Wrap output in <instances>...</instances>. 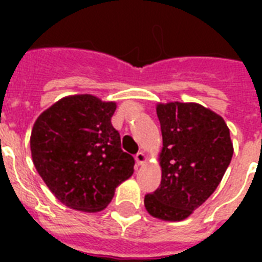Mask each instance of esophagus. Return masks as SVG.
<instances>
[{
	"label": "esophagus",
	"instance_id": "34e87169",
	"mask_svg": "<svg viewBox=\"0 0 262 262\" xmlns=\"http://www.w3.org/2000/svg\"><path fill=\"white\" fill-rule=\"evenodd\" d=\"M135 159H136V163L139 164V166H141V164H144L145 162H147V155H145L144 152H139V154L135 156Z\"/></svg>",
	"mask_w": 262,
	"mask_h": 262
}]
</instances>
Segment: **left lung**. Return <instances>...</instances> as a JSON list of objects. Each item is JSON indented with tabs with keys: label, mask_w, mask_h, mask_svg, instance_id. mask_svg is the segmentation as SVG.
Listing matches in <instances>:
<instances>
[{
	"label": "left lung",
	"mask_w": 262,
	"mask_h": 262,
	"mask_svg": "<svg viewBox=\"0 0 262 262\" xmlns=\"http://www.w3.org/2000/svg\"><path fill=\"white\" fill-rule=\"evenodd\" d=\"M156 114L163 137L162 182L144 205L156 219L179 222L219 186L234 148L224 119L199 103H159Z\"/></svg>",
	"instance_id": "8db88e82"
}]
</instances>
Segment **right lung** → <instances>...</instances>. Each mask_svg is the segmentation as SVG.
<instances>
[{
	"label": "right lung",
	"mask_w": 262,
	"mask_h": 262,
	"mask_svg": "<svg viewBox=\"0 0 262 262\" xmlns=\"http://www.w3.org/2000/svg\"><path fill=\"white\" fill-rule=\"evenodd\" d=\"M115 102L94 95L65 96L45 110L31 132V155L38 174L67 207L99 212L115 187L130 178L133 156L121 149L111 125Z\"/></svg>",
	"instance_id": "1"
}]
</instances>
